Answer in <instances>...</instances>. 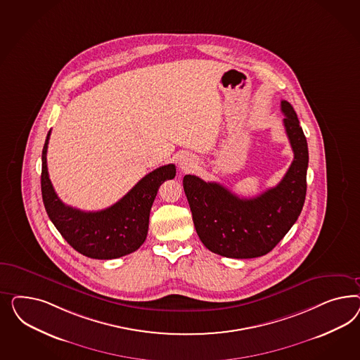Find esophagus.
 <instances>
[{"label": "esophagus", "instance_id": "esophagus-1", "mask_svg": "<svg viewBox=\"0 0 360 360\" xmlns=\"http://www.w3.org/2000/svg\"><path fill=\"white\" fill-rule=\"evenodd\" d=\"M194 166H195V162H194V160H193L191 157L182 155V157L179 158V169H181L182 172H188V170H191Z\"/></svg>", "mask_w": 360, "mask_h": 360}]
</instances>
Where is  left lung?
Wrapping results in <instances>:
<instances>
[{"label": "left lung", "instance_id": "left-lung-1", "mask_svg": "<svg viewBox=\"0 0 360 360\" xmlns=\"http://www.w3.org/2000/svg\"><path fill=\"white\" fill-rule=\"evenodd\" d=\"M283 127L295 153L280 184L255 198H239L217 182L185 175L184 188L196 233L205 247L231 259L266 255L300 217L306 196L307 142L290 103L283 100Z\"/></svg>", "mask_w": 360, "mask_h": 360}]
</instances>
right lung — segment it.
Returning <instances> with one entry per match:
<instances>
[{"instance_id": "right-lung-1", "label": "right lung", "mask_w": 360, "mask_h": 360, "mask_svg": "<svg viewBox=\"0 0 360 360\" xmlns=\"http://www.w3.org/2000/svg\"><path fill=\"white\" fill-rule=\"evenodd\" d=\"M47 133L42 150L41 188L50 220L75 251L98 260L117 259L137 251L148 235L149 215L160 186L175 176V166L165 165L145 175L113 206L82 211L65 205L55 193L47 172Z\"/></svg>"}]
</instances>
